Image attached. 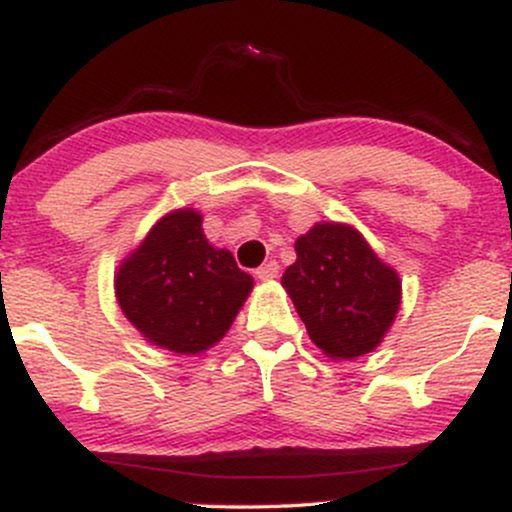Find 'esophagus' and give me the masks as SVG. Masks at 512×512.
<instances>
[{
  "label": "esophagus",
  "instance_id": "1",
  "mask_svg": "<svg viewBox=\"0 0 512 512\" xmlns=\"http://www.w3.org/2000/svg\"><path fill=\"white\" fill-rule=\"evenodd\" d=\"M255 276L260 281H272V279H276V276H279V264H276V262L262 264V267L255 269Z\"/></svg>",
  "mask_w": 512,
  "mask_h": 512
}]
</instances>
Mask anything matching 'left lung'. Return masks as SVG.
<instances>
[{"label": "left lung", "instance_id": "8db88e82", "mask_svg": "<svg viewBox=\"0 0 512 512\" xmlns=\"http://www.w3.org/2000/svg\"><path fill=\"white\" fill-rule=\"evenodd\" d=\"M281 284L315 346L337 361L373 351L402 303L395 269L346 223H315L298 238Z\"/></svg>", "mask_w": 512, "mask_h": 512}]
</instances>
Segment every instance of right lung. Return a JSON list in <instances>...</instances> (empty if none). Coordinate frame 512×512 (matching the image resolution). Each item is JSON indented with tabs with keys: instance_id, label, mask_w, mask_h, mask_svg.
<instances>
[{
	"instance_id": "add662e5",
	"label": "right lung",
	"mask_w": 512,
	"mask_h": 512,
	"mask_svg": "<svg viewBox=\"0 0 512 512\" xmlns=\"http://www.w3.org/2000/svg\"><path fill=\"white\" fill-rule=\"evenodd\" d=\"M252 276L204 236L202 214L175 209L129 252L115 274L122 313L146 342L173 354H202L236 320Z\"/></svg>"
}]
</instances>
